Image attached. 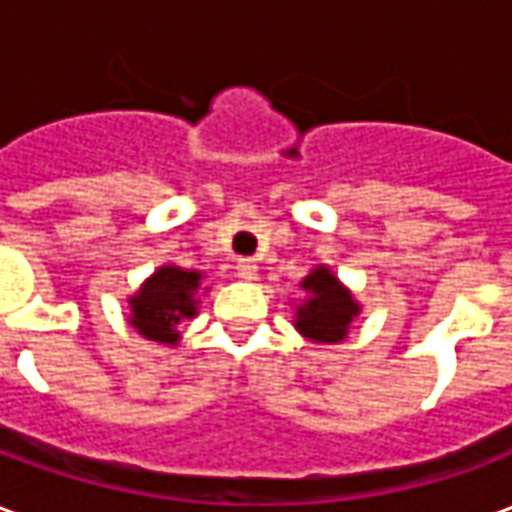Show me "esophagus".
Instances as JSON below:
<instances>
[{
  "label": "esophagus",
  "instance_id": "34e87169",
  "mask_svg": "<svg viewBox=\"0 0 512 512\" xmlns=\"http://www.w3.org/2000/svg\"><path fill=\"white\" fill-rule=\"evenodd\" d=\"M235 271H238V277L246 279V282L257 279V263L252 260V257H241V260L235 263Z\"/></svg>",
  "mask_w": 512,
  "mask_h": 512
}]
</instances>
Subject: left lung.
Segmentation results:
<instances>
[{"mask_svg":"<svg viewBox=\"0 0 512 512\" xmlns=\"http://www.w3.org/2000/svg\"><path fill=\"white\" fill-rule=\"evenodd\" d=\"M301 288L307 290V299L296 307V329L312 343H340L359 315V304L340 279L326 266L312 268L310 277H304Z\"/></svg>","mask_w":512,"mask_h":512,"instance_id":"left-lung-1","label":"left lung"}]
</instances>
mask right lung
Here are the masks:
<instances>
[{
  "label": "right lung",
  "mask_w": 512,
  "mask_h": 512,
  "mask_svg": "<svg viewBox=\"0 0 512 512\" xmlns=\"http://www.w3.org/2000/svg\"><path fill=\"white\" fill-rule=\"evenodd\" d=\"M200 271H186L178 266H161L142 288L128 299L131 318L128 323L136 332L153 343L175 345L180 334L175 332L183 318L197 315V290Z\"/></svg>",
  "instance_id": "add662e5"
}]
</instances>
